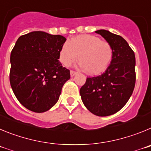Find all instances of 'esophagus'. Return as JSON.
<instances>
[{
	"instance_id": "1",
	"label": "esophagus",
	"mask_w": 151,
	"mask_h": 151,
	"mask_svg": "<svg viewBox=\"0 0 151 151\" xmlns=\"http://www.w3.org/2000/svg\"><path fill=\"white\" fill-rule=\"evenodd\" d=\"M76 74H77V72H75V71H74V70H70V77H74Z\"/></svg>"
}]
</instances>
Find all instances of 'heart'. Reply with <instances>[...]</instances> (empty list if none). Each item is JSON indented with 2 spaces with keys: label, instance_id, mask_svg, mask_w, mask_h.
I'll return each mask as SVG.
<instances>
[{
  "label": "heart",
  "instance_id": "1",
  "mask_svg": "<svg viewBox=\"0 0 151 151\" xmlns=\"http://www.w3.org/2000/svg\"><path fill=\"white\" fill-rule=\"evenodd\" d=\"M114 50L111 43L94 35H81L65 42L59 52V60L68 66L77 59L79 66L90 75H99L108 68Z\"/></svg>",
  "mask_w": 151,
  "mask_h": 151
}]
</instances>
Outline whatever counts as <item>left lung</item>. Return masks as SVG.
Returning <instances> with one entry per match:
<instances>
[{
    "mask_svg": "<svg viewBox=\"0 0 151 151\" xmlns=\"http://www.w3.org/2000/svg\"><path fill=\"white\" fill-rule=\"evenodd\" d=\"M111 43L112 60L104 74L88 77L80 89L83 103L91 113L107 116L118 112L129 101L135 84V57L124 38L107 30L96 31Z\"/></svg>",
    "mask_w": 151,
    "mask_h": 151,
    "instance_id": "obj_1",
    "label": "left lung"
}]
</instances>
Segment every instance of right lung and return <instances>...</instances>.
I'll return each instance as SVG.
<instances>
[{"mask_svg":"<svg viewBox=\"0 0 151 151\" xmlns=\"http://www.w3.org/2000/svg\"><path fill=\"white\" fill-rule=\"evenodd\" d=\"M66 38L43 32L20 36L10 55L9 82L25 108L36 113L47 111L59 99L70 70L59 61Z\"/></svg>","mask_w":151,"mask_h":151,"instance_id":"right-lung-1","label":"right lung"}]
</instances>
